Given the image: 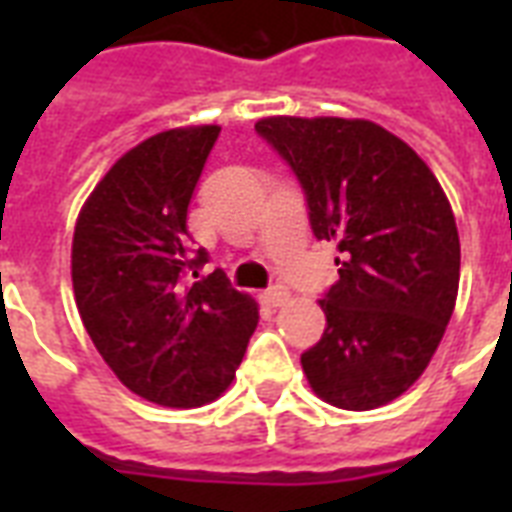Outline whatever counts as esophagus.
<instances>
[{"label":"esophagus","instance_id":"1","mask_svg":"<svg viewBox=\"0 0 512 512\" xmlns=\"http://www.w3.org/2000/svg\"><path fill=\"white\" fill-rule=\"evenodd\" d=\"M263 303L271 305V308H281V305L289 303V292L281 284H276V287L265 289L263 292Z\"/></svg>","mask_w":512,"mask_h":512}]
</instances>
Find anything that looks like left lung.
Returning a JSON list of instances; mask_svg holds the SVG:
<instances>
[{
	"label": "left lung",
	"mask_w": 512,
	"mask_h": 512,
	"mask_svg": "<svg viewBox=\"0 0 512 512\" xmlns=\"http://www.w3.org/2000/svg\"><path fill=\"white\" fill-rule=\"evenodd\" d=\"M257 135L295 172L319 241H335L340 279L327 329L300 356L313 393L366 412L425 372L460 287V236L428 164L366 119L271 116Z\"/></svg>",
	"instance_id": "8db88e82"
}]
</instances>
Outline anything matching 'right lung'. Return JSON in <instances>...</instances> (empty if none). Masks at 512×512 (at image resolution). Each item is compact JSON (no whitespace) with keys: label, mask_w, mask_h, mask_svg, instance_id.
Returning <instances> with one entry per match:
<instances>
[{"label":"right lung","mask_w":512,"mask_h":512,"mask_svg":"<svg viewBox=\"0 0 512 512\" xmlns=\"http://www.w3.org/2000/svg\"><path fill=\"white\" fill-rule=\"evenodd\" d=\"M220 127L159 132L119 159L79 212L76 308L119 380L146 401H215L239 369L257 305L217 271L201 276L188 204Z\"/></svg>","instance_id":"obj_1"}]
</instances>
